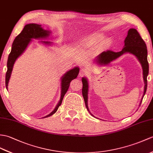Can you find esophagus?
Instances as JSON below:
<instances>
[{
    "mask_svg": "<svg viewBox=\"0 0 153 153\" xmlns=\"http://www.w3.org/2000/svg\"><path fill=\"white\" fill-rule=\"evenodd\" d=\"M87 75V71L85 69H81L79 71V76L81 77H83Z\"/></svg>",
    "mask_w": 153,
    "mask_h": 153,
    "instance_id": "1",
    "label": "esophagus"
}]
</instances>
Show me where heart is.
Masks as SVG:
<instances>
[{"label":"heart","mask_w":153,"mask_h":153,"mask_svg":"<svg viewBox=\"0 0 153 153\" xmlns=\"http://www.w3.org/2000/svg\"><path fill=\"white\" fill-rule=\"evenodd\" d=\"M96 38H102L101 36H100V35H97V36H94Z\"/></svg>","instance_id":"heart-1"}]
</instances>
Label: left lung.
I'll use <instances>...</instances> for the list:
<instances>
[{"label":"left lung","instance_id":"left-lung-1","mask_svg":"<svg viewBox=\"0 0 153 153\" xmlns=\"http://www.w3.org/2000/svg\"><path fill=\"white\" fill-rule=\"evenodd\" d=\"M126 53H130L131 54L135 55L140 62L142 68H143V77L144 80V92L142 97L140 104L143 100L144 95L145 94L147 87V76L149 74V63L147 60V49L145 42L141 38L139 33L135 28H130L128 31L127 36L125 40V45L122 51L119 52H115L111 50L100 53L95 60V62L98 65H106L111 62L113 60L119 58L120 56ZM83 88L82 94L84 98L85 105L88 111L91 113V115H93L89 111L88 108V83L87 78H82Z\"/></svg>","mask_w":153,"mask_h":153}]
</instances>
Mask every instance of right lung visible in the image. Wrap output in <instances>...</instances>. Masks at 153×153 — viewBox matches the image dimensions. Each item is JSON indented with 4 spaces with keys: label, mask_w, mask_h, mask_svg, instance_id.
<instances>
[{
    "label": "right lung",
    "mask_w": 153,
    "mask_h": 153,
    "mask_svg": "<svg viewBox=\"0 0 153 153\" xmlns=\"http://www.w3.org/2000/svg\"><path fill=\"white\" fill-rule=\"evenodd\" d=\"M51 32L50 30H47L44 29L42 27V25L35 23H30L26 25L23 28V30L21 33L17 35L15 40H13L11 52L9 54L8 62H7V72L6 74V87L8 88V85L10 80V76L12 72L13 66L17 59L27 49V46L32 41L31 39H44L47 38L49 36ZM43 44L46 45L51 44V42L48 41H41ZM79 72V68L78 67H75L72 70H70L66 73L64 74L61 77V93H60V98L57 105H56L55 108L53 111L49 113V115L44 117L43 118L50 117L57 111L59 106L61 105L63 98L68 91L70 83L72 80L76 79L77 77L78 74Z\"/></svg>",
    "instance_id": "add662e5"
}]
</instances>
